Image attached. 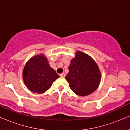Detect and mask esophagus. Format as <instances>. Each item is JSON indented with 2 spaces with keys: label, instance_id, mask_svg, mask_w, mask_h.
Listing matches in <instances>:
<instances>
[{
  "label": "esophagus",
  "instance_id": "34e87169",
  "mask_svg": "<svg viewBox=\"0 0 130 130\" xmlns=\"http://www.w3.org/2000/svg\"><path fill=\"white\" fill-rule=\"evenodd\" d=\"M60 76L62 77H65V74L64 73H62L60 74Z\"/></svg>",
  "mask_w": 130,
  "mask_h": 130
}]
</instances>
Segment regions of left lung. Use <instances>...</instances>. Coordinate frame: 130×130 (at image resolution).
Returning <instances> with one entry per match:
<instances>
[{
    "instance_id": "obj_1",
    "label": "left lung",
    "mask_w": 130,
    "mask_h": 130,
    "mask_svg": "<svg viewBox=\"0 0 130 130\" xmlns=\"http://www.w3.org/2000/svg\"><path fill=\"white\" fill-rule=\"evenodd\" d=\"M68 69L65 79L76 95L87 96L99 86L101 79L100 70L95 61L87 54L77 51Z\"/></svg>"
}]
</instances>
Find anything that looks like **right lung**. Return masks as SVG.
Returning a JSON list of instances; mask_svg holds the SVG:
<instances>
[{
    "label": "right lung",
    "instance_id": "obj_1",
    "mask_svg": "<svg viewBox=\"0 0 130 130\" xmlns=\"http://www.w3.org/2000/svg\"><path fill=\"white\" fill-rule=\"evenodd\" d=\"M59 77L43 53L31 57L26 62L22 71L25 86L29 90L38 94L48 90Z\"/></svg>",
    "mask_w": 130,
    "mask_h": 130
}]
</instances>
